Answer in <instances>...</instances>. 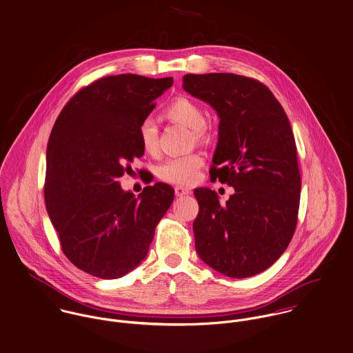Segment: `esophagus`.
<instances>
[{
    "label": "esophagus",
    "mask_w": 353,
    "mask_h": 353,
    "mask_svg": "<svg viewBox=\"0 0 353 353\" xmlns=\"http://www.w3.org/2000/svg\"><path fill=\"white\" fill-rule=\"evenodd\" d=\"M174 194L177 197H183V196L190 195L191 191L188 188H184V187H176L174 188Z\"/></svg>",
    "instance_id": "esophagus-1"
}]
</instances>
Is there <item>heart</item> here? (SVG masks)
<instances>
[{"instance_id":"heart-1","label":"heart","mask_w":353,"mask_h":353,"mask_svg":"<svg viewBox=\"0 0 353 353\" xmlns=\"http://www.w3.org/2000/svg\"><path fill=\"white\" fill-rule=\"evenodd\" d=\"M166 117L192 130L196 142H207L210 139L205 128V114L203 108L191 99L177 97L165 110ZM139 142L145 153L154 156L158 152L157 123L152 118L142 120L138 130ZM203 158L196 153L187 156L168 158L158 168V177L169 184L191 185L197 180Z\"/></svg>"}]
</instances>
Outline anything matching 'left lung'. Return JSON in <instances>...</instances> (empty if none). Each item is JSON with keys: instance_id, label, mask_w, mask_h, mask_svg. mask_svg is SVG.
<instances>
[{"instance_id": "obj_1", "label": "left lung", "mask_w": 353, "mask_h": 353, "mask_svg": "<svg viewBox=\"0 0 353 353\" xmlns=\"http://www.w3.org/2000/svg\"><path fill=\"white\" fill-rule=\"evenodd\" d=\"M183 82L221 119L210 176L234 188L226 204L208 188L194 191L196 252L229 277L260 274L284 253L298 222L302 184L288 118L257 79L208 73Z\"/></svg>"}]
</instances>
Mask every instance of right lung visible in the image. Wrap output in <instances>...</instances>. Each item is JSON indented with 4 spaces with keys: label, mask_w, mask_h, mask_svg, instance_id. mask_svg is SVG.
<instances>
[{
    "label": "right lung",
    "mask_w": 353,
    "mask_h": 353,
    "mask_svg": "<svg viewBox=\"0 0 353 353\" xmlns=\"http://www.w3.org/2000/svg\"><path fill=\"white\" fill-rule=\"evenodd\" d=\"M172 77L96 79L68 101L47 145L44 200L65 256L86 274L118 279L149 252L174 190L156 183L135 197L119 179L143 156L139 124ZM142 172V170H141Z\"/></svg>",
    "instance_id": "obj_1"
}]
</instances>
